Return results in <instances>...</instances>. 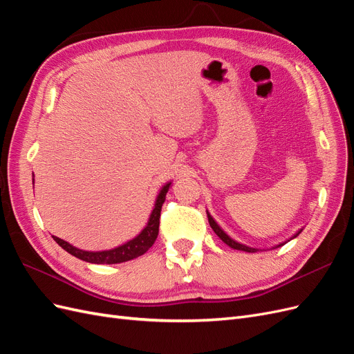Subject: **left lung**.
Instances as JSON below:
<instances>
[{"label":"left lung","instance_id":"1","mask_svg":"<svg viewBox=\"0 0 354 354\" xmlns=\"http://www.w3.org/2000/svg\"><path fill=\"white\" fill-rule=\"evenodd\" d=\"M207 217H208V221H209V226H211V229H212L214 232H216L217 236H218V238H220V239H221L224 243L229 245L230 248H233V250H239V251H245V252H257V251H266V250H260V248H252V246H248V245H245V243H241V242H238V241L232 239V238L229 236V234H227L226 232H224V230H223V229L218 226L217 221L212 218V216H211V214H209L208 211H207ZM301 232H303V229H299L297 233H294V236H291V238H289V239H286L285 242H281V243H277V245L272 246L270 250L279 248V246H282V245H285L286 242H289V241H292L294 238H297L298 234L301 233Z\"/></svg>","mask_w":354,"mask_h":354}]
</instances>
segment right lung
<instances>
[{
	"mask_svg": "<svg viewBox=\"0 0 354 354\" xmlns=\"http://www.w3.org/2000/svg\"><path fill=\"white\" fill-rule=\"evenodd\" d=\"M169 187H171V181H168V183H165L162 187H160L155 201V207L151 212V216H149L145 229L138 233L136 238L130 239L120 246H116V248L104 250V251H85V250L77 248V246H73L69 242L63 241L57 236H53V239H55L62 248L68 251L71 255L77 257V259L82 261L93 263V264H118V263H125L133 259H137V257L143 255L149 248H151L158 238L160 209H162V203L165 201L167 192L169 190Z\"/></svg>",
	"mask_w": 354,
	"mask_h": 354,
	"instance_id": "add662e5",
	"label": "right lung"
}]
</instances>
